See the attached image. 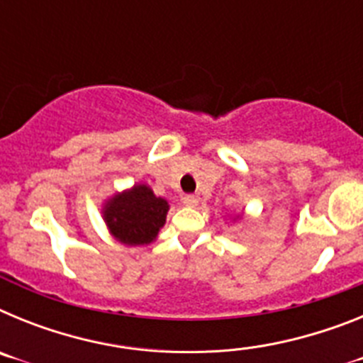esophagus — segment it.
Returning <instances> with one entry per match:
<instances>
[{"label": "esophagus", "instance_id": "1", "mask_svg": "<svg viewBox=\"0 0 363 363\" xmlns=\"http://www.w3.org/2000/svg\"><path fill=\"white\" fill-rule=\"evenodd\" d=\"M184 203L187 205V207H196V205L200 203V198H198L196 194H187V196H184Z\"/></svg>", "mask_w": 363, "mask_h": 363}]
</instances>
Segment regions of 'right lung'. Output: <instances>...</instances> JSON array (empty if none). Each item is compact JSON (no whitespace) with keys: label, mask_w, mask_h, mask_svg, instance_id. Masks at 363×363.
<instances>
[{"label":"right lung","mask_w":363,"mask_h":363,"mask_svg":"<svg viewBox=\"0 0 363 363\" xmlns=\"http://www.w3.org/2000/svg\"><path fill=\"white\" fill-rule=\"evenodd\" d=\"M169 201L156 196L145 184L118 192L104 205V220L118 242L125 245H149L165 223Z\"/></svg>","instance_id":"1"}]
</instances>
